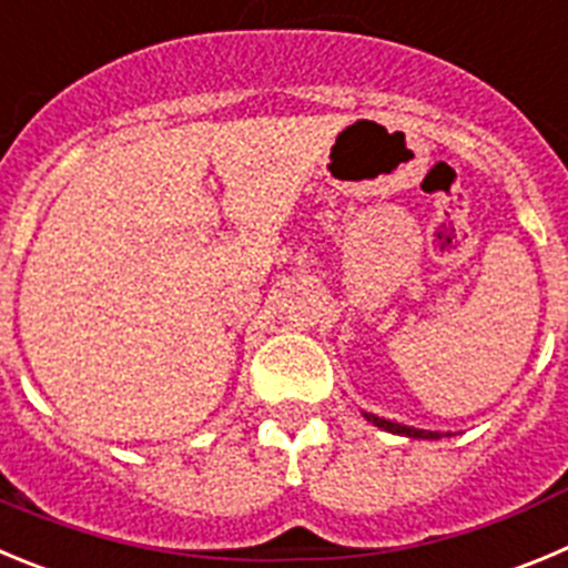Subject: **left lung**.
I'll use <instances>...</instances> for the list:
<instances>
[{
	"mask_svg": "<svg viewBox=\"0 0 568 568\" xmlns=\"http://www.w3.org/2000/svg\"><path fill=\"white\" fill-rule=\"evenodd\" d=\"M365 418H367V422L376 424V427H382V430H387V433H398V436H410V438H438V433H430V430H416V427H405V424L387 422V418L373 416V413H365Z\"/></svg>",
	"mask_w": 568,
	"mask_h": 568,
	"instance_id": "obj_1",
	"label": "left lung"
}]
</instances>
